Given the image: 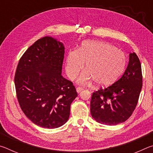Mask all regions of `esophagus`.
<instances>
[{
    "instance_id": "1",
    "label": "esophagus",
    "mask_w": 153,
    "mask_h": 153,
    "mask_svg": "<svg viewBox=\"0 0 153 153\" xmlns=\"http://www.w3.org/2000/svg\"><path fill=\"white\" fill-rule=\"evenodd\" d=\"M76 90H77V93H80L81 92H82L83 90H84V88H83L82 87H77L76 88Z\"/></svg>"
}]
</instances>
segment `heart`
<instances>
[{"mask_svg": "<svg viewBox=\"0 0 153 153\" xmlns=\"http://www.w3.org/2000/svg\"><path fill=\"white\" fill-rule=\"evenodd\" d=\"M86 63V70L77 79L80 84L94 81L98 86L113 84L123 73L126 56L115 46L102 41H85L77 51L69 52L66 71L71 79L76 78Z\"/></svg>", "mask_w": 153, "mask_h": 153, "instance_id": "obj_1", "label": "heart"}]
</instances>
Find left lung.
I'll use <instances>...</instances> for the list:
<instances>
[{
    "label": "left lung",
    "instance_id": "1",
    "mask_svg": "<svg viewBox=\"0 0 153 153\" xmlns=\"http://www.w3.org/2000/svg\"><path fill=\"white\" fill-rule=\"evenodd\" d=\"M129 56L122 77L111 86L92 93L90 113L98 123L117 125L128 120L135 109L142 87V69L135 53Z\"/></svg>",
    "mask_w": 153,
    "mask_h": 153
}]
</instances>
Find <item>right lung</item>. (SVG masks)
I'll return each instance as SVG.
<instances>
[{
	"label": "right lung",
	"instance_id": "1",
	"mask_svg": "<svg viewBox=\"0 0 153 153\" xmlns=\"http://www.w3.org/2000/svg\"><path fill=\"white\" fill-rule=\"evenodd\" d=\"M63 44L45 36L21 57L15 76L18 102L32 122L45 128H57L70 115L77 93L73 83L62 76Z\"/></svg>",
	"mask_w": 153,
	"mask_h": 153
}]
</instances>
